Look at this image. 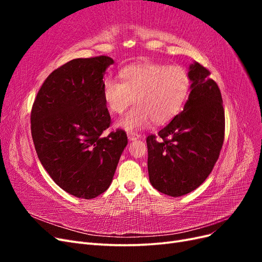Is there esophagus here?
Wrapping results in <instances>:
<instances>
[{
	"label": "esophagus",
	"instance_id": "1",
	"mask_svg": "<svg viewBox=\"0 0 262 262\" xmlns=\"http://www.w3.org/2000/svg\"><path fill=\"white\" fill-rule=\"evenodd\" d=\"M128 134V139L130 140V141H133V140H138V139H140V134L139 133H137V132H128L126 133Z\"/></svg>",
	"mask_w": 262,
	"mask_h": 262
}]
</instances>
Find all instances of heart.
Returning <instances> with one entry per match:
<instances>
[{"label": "heart", "mask_w": 262, "mask_h": 262, "mask_svg": "<svg viewBox=\"0 0 262 262\" xmlns=\"http://www.w3.org/2000/svg\"><path fill=\"white\" fill-rule=\"evenodd\" d=\"M121 81L106 78L102 97L112 114H122L132 107L118 124L131 131L144 128L150 121L164 123L178 114L190 91V76L185 68L157 62L134 63L120 71Z\"/></svg>", "instance_id": "obj_1"}]
</instances>
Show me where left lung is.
Instances as JSON below:
<instances>
[{
    "label": "left lung",
    "mask_w": 262,
    "mask_h": 262,
    "mask_svg": "<svg viewBox=\"0 0 262 262\" xmlns=\"http://www.w3.org/2000/svg\"><path fill=\"white\" fill-rule=\"evenodd\" d=\"M191 92L184 112L160 132L149 134L147 170L158 191L180 196L208 178L223 146L225 114L217 84L200 63L190 66Z\"/></svg>",
    "instance_id": "obj_1"
}]
</instances>
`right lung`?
Here are the masks:
<instances>
[{
	"label": "right lung",
	"mask_w": 262,
	"mask_h": 262,
	"mask_svg": "<svg viewBox=\"0 0 262 262\" xmlns=\"http://www.w3.org/2000/svg\"><path fill=\"white\" fill-rule=\"evenodd\" d=\"M113 63L106 55L69 61L46 78L31 108L39 161L55 184L82 199L109 188L128 144L121 129L102 136L112 123L102 78Z\"/></svg>",
	"instance_id": "right-lung-1"
}]
</instances>
